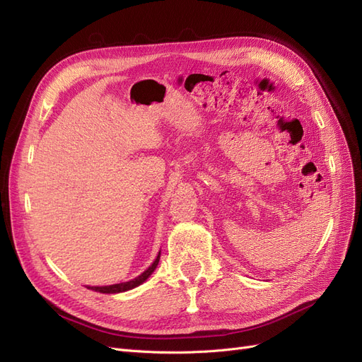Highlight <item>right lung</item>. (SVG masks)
Segmentation results:
<instances>
[{
    "mask_svg": "<svg viewBox=\"0 0 362 362\" xmlns=\"http://www.w3.org/2000/svg\"><path fill=\"white\" fill-rule=\"evenodd\" d=\"M158 260H160V253L158 256L156 257V260L153 262V265L149 267L148 269H145L139 277H136L130 281H126V283H118V284H110V286H88V289L91 291H95V292H100V293H119V292H126V291H130L133 288H136V286L142 284L151 274L154 272V269L157 268L158 265Z\"/></svg>",
    "mask_w": 362,
    "mask_h": 362,
    "instance_id": "right-lung-1",
    "label": "right lung"
}]
</instances>
